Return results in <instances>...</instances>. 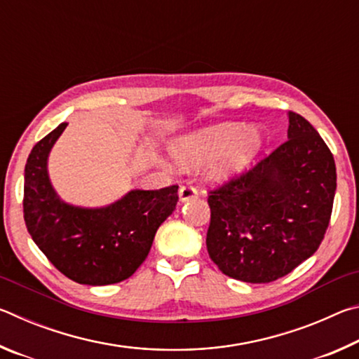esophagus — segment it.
I'll use <instances>...</instances> for the list:
<instances>
[{
  "label": "esophagus",
  "mask_w": 359,
  "mask_h": 359,
  "mask_svg": "<svg viewBox=\"0 0 359 359\" xmlns=\"http://www.w3.org/2000/svg\"><path fill=\"white\" fill-rule=\"evenodd\" d=\"M198 194H199L198 190L193 185H182L180 190H179V198H180L182 203L188 201V199L198 198Z\"/></svg>",
  "instance_id": "obj_1"
}]
</instances>
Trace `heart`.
<instances>
[{
	"mask_svg": "<svg viewBox=\"0 0 359 359\" xmlns=\"http://www.w3.org/2000/svg\"><path fill=\"white\" fill-rule=\"evenodd\" d=\"M264 142V133L259 126L244 128L241 123H220L179 142L174 151L185 163H204L218 158L212 174L226 177L250 163Z\"/></svg>",
	"mask_w": 359,
	"mask_h": 359,
	"instance_id": "heart-1",
	"label": "heart"
}]
</instances>
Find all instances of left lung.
<instances>
[{"label":"left lung","mask_w":359,"mask_h":359,"mask_svg":"<svg viewBox=\"0 0 359 359\" xmlns=\"http://www.w3.org/2000/svg\"><path fill=\"white\" fill-rule=\"evenodd\" d=\"M288 139L209 191L208 252L224 276L267 283L317 252L331 220L336 163L317 130L290 112Z\"/></svg>","instance_id":"1"}]
</instances>
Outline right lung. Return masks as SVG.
Returning <instances> with one entry per match:
<instances>
[{
    "label": "right lung",
    "instance_id": "right-lung-1",
    "mask_svg": "<svg viewBox=\"0 0 359 359\" xmlns=\"http://www.w3.org/2000/svg\"><path fill=\"white\" fill-rule=\"evenodd\" d=\"M68 123L34 145L25 165L23 218L47 259L82 285L118 283L135 274L150 252L156 229L179 201L177 185L133 190L101 209L60 201L47 175V156Z\"/></svg>",
    "mask_w": 359,
    "mask_h": 359
}]
</instances>
